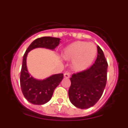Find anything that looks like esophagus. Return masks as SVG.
Listing matches in <instances>:
<instances>
[{
  "label": "esophagus",
  "instance_id": "esophagus-1",
  "mask_svg": "<svg viewBox=\"0 0 128 128\" xmlns=\"http://www.w3.org/2000/svg\"><path fill=\"white\" fill-rule=\"evenodd\" d=\"M70 76V74L68 72H66L65 74H64V77H65V78H69Z\"/></svg>",
  "mask_w": 128,
  "mask_h": 128
}]
</instances>
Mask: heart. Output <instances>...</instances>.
I'll use <instances>...</instances> for the list:
<instances>
[{"label":"heart","instance_id":"obj_1","mask_svg":"<svg viewBox=\"0 0 128 128\" xmlns=\"http://www.w3.org/2000/svg\"><path fill=\"white\" fill-rule=\"evenodd\" d=\"M98 54V48L93 43L78 41L64 48L63 57L66 60H72V67L77 71L86 69L94 60Z\"/></svg>","mask_w":128,"mask_h":128}]
</instances>
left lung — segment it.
Here are the masks:
<instances>
[{
    "instance_id": "1",
    "label": "left lung",
    "mask_w": 128,
    "mask_h": 128,
    "mask_svg": "<svg viewBox=\"0 0 128 128\" xmlns=\"http://www.w3.org/2000/svg\"><path fill=\"white\" fill-rule=\"evenodd\" d=\"M108 63L103 51L98 46V56L89 68L70 78L68 90L70 102L78 108L87 109L97 103L103 94L107 81Z\"/></svg>"
}]
</instances>
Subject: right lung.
Masks as SVG:
<instances>
[{
    "instance_id": "add662e5",
    "label": "right lung",
    "mask_w": 128,
    "mask_h": 128,
    "mask_svg": "<svg viewBox=\"0 0 128 128\" xmlns=\"http://www.w3.org/2000/svg\"><path fill=\"white\" fill-rule=\"evenodd\" d=\"M60 40L58 38L50 36L37 38L30 44L24 55L20 72V87L25 98L33 104H44L50 100L54 90L63 80V74H54L44 80L33 78L29 74L26 65L28 52L38 47L54 50L60 44Z\"/></svg>"
}]
</instances>
